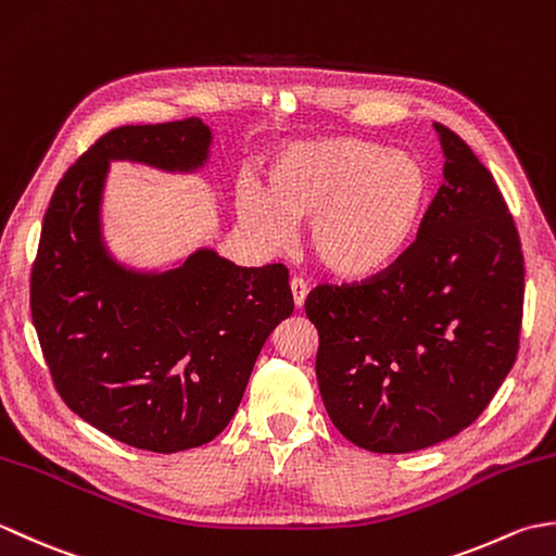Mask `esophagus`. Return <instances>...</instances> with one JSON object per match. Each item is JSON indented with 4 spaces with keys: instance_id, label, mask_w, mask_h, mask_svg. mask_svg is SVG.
<instances>
[{
    "instance_id": "obj_1",
    "label": "esophagus",
    "mask_w": 556,
    "mask_h": 556,
    "mask_svg": "<svg viewBox=\"0 0 556 556\" xmlns=\"http://www.w3.org/2000/svg\"><path fill=\"white\" fill-rule=\"evenodd\" d=\"M291 293H293V303H296V308H303L305 296H308V285H305V279L293 277L291 279Z\"/></svg>"
}]
</instances>
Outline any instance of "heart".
<instances>
[{"label": "heart", "mask_w": 556, "mask_h": 556, "mask_svg": "<svg viewBox=\"0 0 556 556\" xmlns=\"http://www.w3.org/2000/svg\"><path fill=\"white\" fill-rule=\"evenodd\" d=\"M428 191V172L413 155L361 138H325L277 152L265 193L251 184L239 188V215L265 241L285 239L287 222H311L317 263L337 277L363 279L408 245Z\"/></svg>", "instance_id": "obj_1"}]
</instances>
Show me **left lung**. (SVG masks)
I'll return each mask as SVG.
<instances>
[{"instance_id":"1","label":"left lung","mask_w":556,"mask_h":556,"mask_svg":"<svg viewBox=\"0 0 556 556\" xmlns=\"http://www.w3.org/2000/svg\"><path fill=\"white\" fill-rule=\"evenodd\" d=\"M444 184L392 265L317 285V384L334 428L361 448L408 454L468 428L509 375L526 269L502 191L452 128L434 124Z\"/></svg>"}]
</instances>
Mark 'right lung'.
I'll return each instance as SVG.
<instances>
[{"mask_svg": "<svg viewBox=\"0 0 556 556\" xmlns=\"http://www.w3.org/2000/svg\"><path fill=\"white\" fill-rule=\"evenodd\" d=\"M200 119L119 126L71 164L45 212L30 271V315L54 389L92 428L174 454L207 444L241 404L265 339L293 313L289 269L239 267L198 251L148 277L108 255L100 198L110 160L195 169Z\"/></svg>", "mask_w": 556, "mask_h": 556, "instance_id": "1", "label": "right lung"}]
</instances>
